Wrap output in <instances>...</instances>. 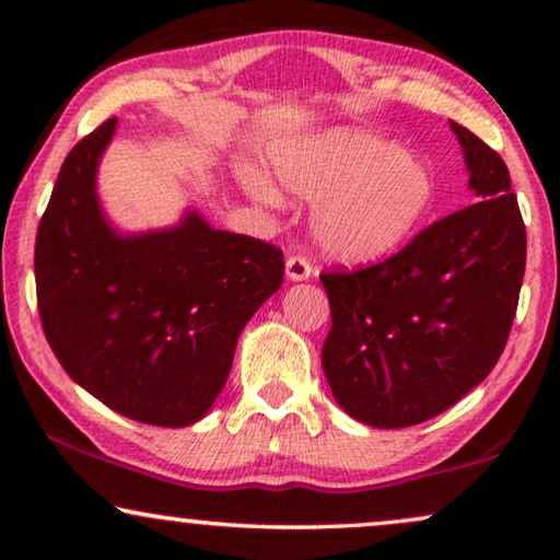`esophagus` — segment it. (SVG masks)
<instances>
[{
  "label": "esophagus",
  "instance_id": "esophagus-1",
  "mask_svg": "<svg viewBox=\"0 0 560 560\" xmlns=\"http://www.w3.org/2000/svg\"><path fill=\"white\" fill-rule=\"evenodd\" d=\"M311 277V264L303 257L287 259V279L289 281H306Z\"/></svg>",
  "mask_w": 560,
  "mask_h": 560
}]
</instances>
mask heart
Here are the masks:
<instances>
[{
	"label": "heart",
	"mask_w": 560,
	"mask_h": 560,
	"mask_svg": "<svg viewBox=\"0 0 560 560\" xmlns=\"http://www.w3.org/2000/svg\"><path fill=\"white\" fill-rule=\"evenodd\" d=\"M269 170L293 200L316 205L311 232L326 257L368 264L395 252L432 202V175L420 158L390 140L353 128H330L273 145ZM254 202L279 207L267 177L244 173Z\"/></svg>",
	"instance_id": "b5f03b06"
}]
</instances>
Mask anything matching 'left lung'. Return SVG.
I'll return each instance as SVG.
<instances>
[{"instance_id":"left-lung-1","label":"left lung","mask_w":560,"mask_h":560,"mask_svg":"<svg viewBox=\"0 0 560 560\" xmlns=\"http://www.w3.org/2000/svg\"><path fill=\"white\" fill-rule=\"evenodd\" d=\"M477 202L381 264L320 273L330 330L320 363L336 402L381 430L459 402L497 365L526 269V226L504 160L452 120Z\"/></svg>"}]
</instances>
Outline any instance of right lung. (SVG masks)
<instances>
[{"mask_svg":"<svg viewBox=\"0 0 560 560\" xmlns=\"http://www.w3.org/2000/svg\"><path fill=\"white\" fill-rule=\"evenodd\" d=\"M118 120L63 160L34 249L46 340L83 390L122 417L187 428L210 412L234 348L283 281V254L214 230L197 210L120 234L103 214L98 163Z\"/></svg>","mask_w":560,"mask_h":560,"instance_id":"1","label":"right lung"}]
</instances>
